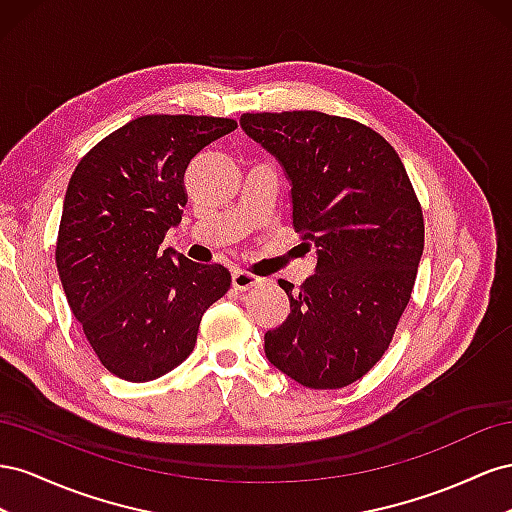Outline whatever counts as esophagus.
<instances>
[{
	"instance_id": "obj_1",
	"label": "esophagus",
	"mask_w": 512,
	"mask_h": 512,
	"mask_svg": "<svg viewBox=\"0 0 512 512\" xmlns=\"http://www.w3.org/2000/svg\"><path fill=\"white\" fill-rule=\"evenodd\" d=\"M259 283H261L259 276L246 272V270H233V274H231V285L236 291H246Z\"/></svg>"
}]
</instances>
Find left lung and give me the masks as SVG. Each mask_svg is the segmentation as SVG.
Returning a JSON list of instances; mask_svg holds the SVG:
<instances>
[{
    "mask_svg": "<svg viewBox=\"0 0 512 512\" xmlns=\"http://www.w3.org/2000/svg\"><path fill=\"white\" fill-rule=\"evenodd\" d=\"M240 126L283 167L291 225L315 246L309 279L279 281L289 315L266 358L306 388L354 384L388 349L425 248L407 171L382 135L337 115L244 113Z\"/></svg>",
    "mask_w": 512,
    "mask_h": 512,
    "instance_id": "8db88e82",
    "label": "left lung"
}]
</instances>
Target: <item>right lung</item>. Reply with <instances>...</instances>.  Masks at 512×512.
Wrapping results in <instances>:
<instances>
[{
    "mask_svg": "<svg viewBox=\"0 0 512 512\" xmlns=\"http://www.w3.org/2000/svg\"><path fill=\"white\" fill-rule=\"evenodd\" d=\"M238 124L143 115L102 139L68 182L55 264L72 315L109 373L152 382L191 356L203 313L227 294L221 264L158 251L186 206L184 171Z\"/></svg>",
    "mask_w": 512,
    "mask_h": 512,
    "instance_id": "add662e5",
    "label": "right lung"
}]
</instances>
